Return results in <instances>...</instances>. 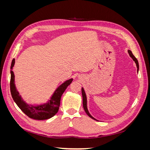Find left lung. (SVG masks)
I'll return each mask as SVG.
<instances>
[{
    "instance_id": "left-lung-1",
    "label": "left lung",
    "mask_w": 150,
    "mask_h": 150,
    "mask_svg": "<svg viewBox=\"0 0 150 150\" xmlns=\"http://www.w3.org/2000/svg\"><path fill=\"white\" fill-rule=\"evenodd\" d=\"M128 53H129V54L130 57L133 59V60L135 62L136 64H137V71L138 72V71H139V64H138V60H137V59L134 56V55L133 54L132 52H131V51H129V50H128ZM81 91H82V96H83V108H84V110L86 113L88 115L89 117H91V118H92V119H93V120H96V119L94 118V117L89 114V111H88V108H87V98H86V93H85V91H84V88H82V89H81ZM96 121H98V120H96Z\"/></svg>"
}]
</instances>
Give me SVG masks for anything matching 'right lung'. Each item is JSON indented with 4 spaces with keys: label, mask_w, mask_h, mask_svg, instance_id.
Returning a JSON list of instances; mask_svg holds the SVG:
<instances>
[{
    "label": "right lung",
    "mask_w": 150,
    "mask_h": 150,
    "mask_svg": "<svg viewBox=\"0 0 150 150\" xmlns=\"http://www.w3.org/2000/svg\"><path fill=\"white\" fill-rule=\"evenodd\" d=\"M15 64V59H13L11 66V82L10 88L12 97L13 101L16 103L22 111L29 117L30 118L37 120H44L51 118L58 112L60 106L61 98L65 90L72 81V79L67 80L64 83L60 85L54 91L51 99L46 103L40 105H33L28 104L19 95L15 85L14 74L12 71V68Z\"/></svg>",
    "instance_id": "obj_1"
}]
</instances>
